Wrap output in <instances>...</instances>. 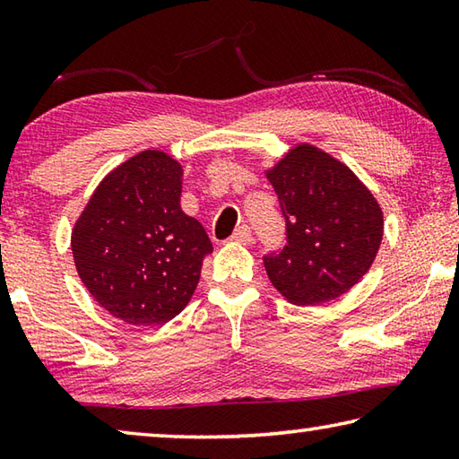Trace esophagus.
Here are the masks:
<instances>
[{
	"label": "esophagus",
	"mask_w": 459,
	"mask_h": 459,
	"mask_svg": "<svg viewBox=\"0 0 459 459\" xmlns=\"http://www.w3.org/2000/svg\"><path fill=\"white\" fill-rule=\"evenodd\" d=\"M230 240H232V243H238V245H248L253 240L251 227H248V224H240V227L235 232H232Z\"/></svg>",
	"instance_id": "obj_1"
}]
</instances>
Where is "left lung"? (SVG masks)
Listing matches in <instances>:
<instances>
[{
	"mask_svg": "<svg viewBox=\"0 0 459 459\" xmlns=\"http://www.w3.org/2000/svg\"><path fill=\"white\" fill-rule=\"evenodd\" d=\"M285 219V247L263 257L295 306H322L360 281L383 240V211L352 169L301 143L267 172Z\"/></svg>",
	"mask_w": 459,
	"mask_h": 459,
	"instance_id": "left-lung-1",
	"label": "left lung"
}]
</instances>
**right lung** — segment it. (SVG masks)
I'll use <instances>...</instances> for the list:
<instances>
[{
  "label": "right lung",
  "mask_w": 459,
  "mask_h": 459,
  "mask_svg": "<svg viewBox=\"0 0 459 459\" xmlns=\"http://www.w3.org/2000/svg\"><path fill=\"white\" fill-rule=\"evenodd\" d=\"M182 166L145 150L97 186L73 230L82 283L108 314L160 325L182 312L212 251L202 224L180 206Z\"/></svg>",
  "instance_id": "right-lung-1"
}]
</instances>
